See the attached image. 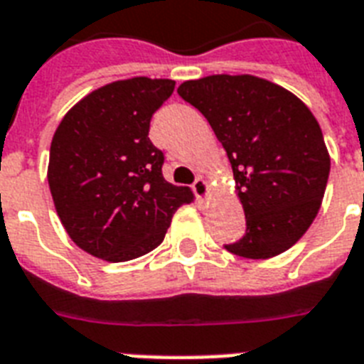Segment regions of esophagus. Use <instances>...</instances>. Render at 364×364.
<instances>
[{
    "label": "esophagus",
    "instance_id": "1",
    "mask_svg": "<svg viewBox=\"0 0 364 364\" xmlns=\"http://www.w3.org/2000/svg\"><path fill=\"white\" fill-rule=\"evenodd\" d=\"M193 193L198 200L205 198V196L210 194V185H208V181H205V179L198 177V179L193 183Z\"/></svg>",
    "mask_w": 364,
    "mask_h": 364
}]
</instances>
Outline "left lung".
Returning a JSON list of instances; mask_svg holds the SVG:
<instances>
[{"label": "left lung", "mask_w": 364, "mask_h": 364, "mask_svg": "<svg viewBox=\"0 0 364 364\" xmlns=\"http://www.w3.org/2000/svg\"><path fill=\"white\" fill-rule=\"evenodd\" d=\"M177 94L208 119L223 143L245 211V232L225 249L270 259L316 219L331 159L311 111L294 94L253 75H211Z\"/></svg>", "instance_id": "1"}]
</instances>
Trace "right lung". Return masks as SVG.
Wrapping results in <instances>:
<instances>
[{"mask_svg":"<svg viewBox=\"0 0 364 364\" xmlns=\"http://www.w3.org/2000/svg\"><path fill=\"white\" fill-rule=\"evenodd\" d=\"M170 79L134 77L94 90L62 119L50 143L48 187L70 238L87 253L124 262L159 247L188 187L162 176L151 119Z\"/></svg>","mask_w":364,"mask_h":364,"instance_id":"obj_1","label":"right lung"}]
</instances>
